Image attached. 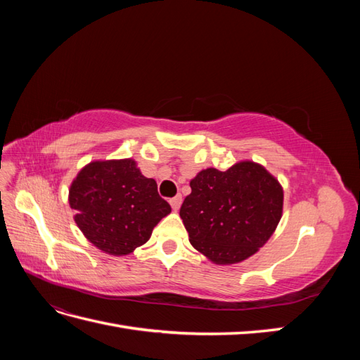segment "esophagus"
<instances>
[{
    "mask_svg": "<svg viewBox=\"0 0 360 360\" xmlns=\"http://www.w3.org/2000/svg\"><path fill=\"white\" fill-rule=\"evenodd\" d=\"M169 204H171V207H172V210L177 212V210L180 209V205H181V195L177 193L176 197L169 200Z\"/></svg>",
    "mask_w": 360,
    "mask_h": 360,
    "instance_id": "1",
    "label": "esophagus"
}]
</instances>
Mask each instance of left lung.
Instances as JSON below:
<instances>
[{
  "label": "left lung",
  "instance_id": "left-lung-1",
  "mask_svg": "<svg viewBox=\"0 0 360 360\" xmlns=\"http://www.w3.org/2000/svg\"><path fill=\"white\" fill-rule=\"evenodd\" d=\"M180 217L191 245L214 264L242 263L263 248L282 217L284 189L257 162L207 168L191 180Z\"/></svg>",
  "mask_w": 360,
  "mask_h": 360
}]
</instances>
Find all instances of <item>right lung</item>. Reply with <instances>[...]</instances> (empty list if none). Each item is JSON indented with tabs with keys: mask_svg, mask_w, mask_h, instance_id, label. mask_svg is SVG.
Listing matches in <instances>:
<instances>
[{
	"mask_svg": "<svg viewBox=\"0 0 360 360\" xmlns=\"http://www.w3.org/2000/svg\"><path fill=\"white\" fill-rule=\"evenodd\" d=\"M69 204L86 240L115 257L148 242L153 228L171 213L156 181L144 177L134 159L86 163L70 184Z\"/></svg>",
	"mask_w": 360,
	"mask_h": 360,
	"instance_id": "right-lung-1",
	"label": "right lung"
}]
</instances>
